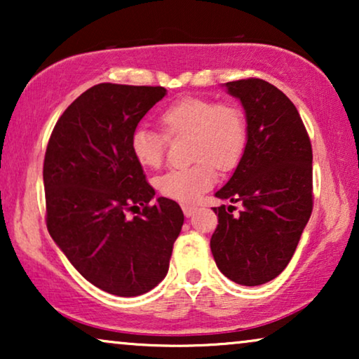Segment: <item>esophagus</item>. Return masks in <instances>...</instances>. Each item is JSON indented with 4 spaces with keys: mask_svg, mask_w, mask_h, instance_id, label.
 <instances>
[{
    "mask_svg": "<svg viewBox=\"0 0 359 359\" xmlns=\"http://www.w3.org/2000/svg\"><path fill=\"white\" fill-rule=\"evenodd\" d=\"M181 209H183L186 217H191V215L194 214V210L198 208H196V205H191V204H183V205H181Z\"/></svg>",
    "mask_w": 359,
    "mask_h": 359,
    "instance_id": "obj_1",
    "label": "esophagus"
}]
</instances>
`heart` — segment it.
Here are the masks:
<instances>
[{"label": "heart", "mask_w": 359, "mask_h": 359, "mask_svg": "<svg viewBox=\"0 0 359 359\" xmlns=\"http://www.w3.org/2000/svg\"><path fill=\"white\" fill-rule=\"evenodd\" d=\"M166 135H191V158L198 163L171 170L156 181L165 198L189 203L215 181V168L233 170L247 147V119L232 102L203 96H184L160 112ZM166 135L149 126H137L130 134V151L145 168H158L163 161Z\"/></svg>", "instance_id": "1"}]
</instances>
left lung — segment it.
Returning a JSON list of instances; mask_svg holds the SVG:
<instances>
[{
  "instance_id": "left-lung-1",
  "label": "left lung",
  "mask_w": 359,
  "mask_h": 359,
  "mask_svg": "<svg viewBox=\"0 0 359 359\" xmlns=\"http://www.w3.org/2000/svg\"><path fill=\"white\" fill-rule=\"evenodd\" d=\"M247 116V147L232 178L215 196L210 238L217 268L233 283L259 286L283 273L313 208L312 145L296 106L259 78L225 83Z\"/></svg>"
}]
</instances>
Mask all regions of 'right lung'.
I'll return each mask as SVG.
<instances>
[{"instance_id": "right-lung-1", "label": "right lung", "mask_w": 359, "mask_h": 359, "mask_svg": "<svg viewBox=\"0 0 359 359\" xmlns=\"http://www.w3.org/2000/svg\"><path fill=\"white\" fill-rule=\"evenodd\" d=\"M165 95L161 86L100 83L67 107L48 139V233L83 278L114 296H140L163 281L184 222L175 201L150 204L155 189L129 145Z\"/></svg>"}]
</instances>
